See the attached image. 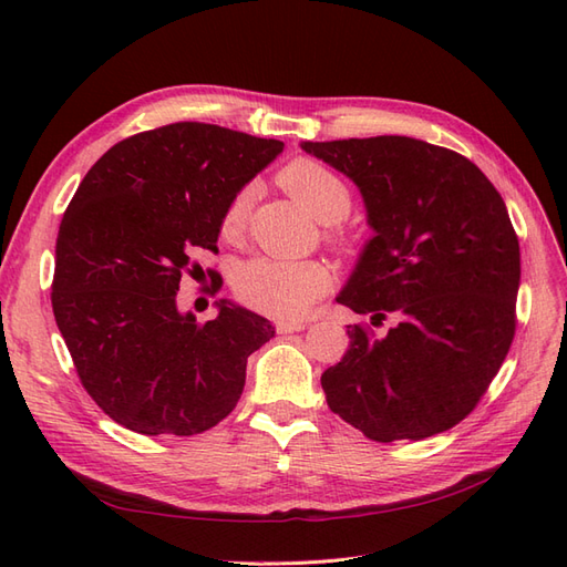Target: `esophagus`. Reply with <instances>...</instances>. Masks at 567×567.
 <instances>
[{
  "mask_svg": "<svg viewBox=\"0 0 567 567\" xmlns=\"http://www.w3.org/2000/svg\"><path fill=\"white\" fill-rule=\"evenodd\" d=\"M308 327V322H296V320H281L279 324H276V329H279V334H293V331H302Z\"/></svg>",
  "mask_w": 567,
  "mask_h": 567,
  "instance_id": "34e87169",
  "label": "esophagus"
}]
</instances>
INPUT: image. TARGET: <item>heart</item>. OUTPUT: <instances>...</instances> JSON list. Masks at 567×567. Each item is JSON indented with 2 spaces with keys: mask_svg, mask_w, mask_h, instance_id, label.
<instances>
[{
  "mask_svg": "<svg viewBox=\"0 0 567 567\" xmlns=\"http://www.w3.org/2000/svg\"><path fill=\"white\" fill-rule=\"evenodd\" d=\"M279 183L320 224H337L351 212L353 197L349 185L320 163L308 158L288 163L279 175ZM247 209H250V189L245 187L226 206L220 218V238L228 243L240 238ZM329 284L331 276L320 261L276 257L247 259L233 276L236 293L247 308L281 317V320H296L306 315Z\"/></svg>",
  "mask_w": 567,
  "mask_h": 567,
  "instance_id": "heart-1",
  "label": "heart"
}]
</instances>
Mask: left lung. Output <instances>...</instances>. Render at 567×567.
Returning a JSON list of instances; mask_svg holds the SVG:
<instances>
[{"label":"left lung","instance_id":"obj_1","mask_svg":"<svg viewBox=\"0 0 567 567\" xmlns=\"http://www.w3.org/2000/svg\"><path fill=\"white\" fill-rule=\"evenodd\" d=\"M361 189L372 236L337 302L349 351L322 372L329 409L378 443L450 431L474 411L515 337L519 243L498 189L450 148L411 136L302 142Z\"/></svg>","mask_w":567,"mask_h":567}]
</instances>
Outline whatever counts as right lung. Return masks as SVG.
Here are the masks:
<instances>
[{"label": "right lung", "instance_id": "obj_1", "mask_svg": "<svg viewBox=\"0 0 567 567\" xmlns=\"http://www.w3.org/2000/svg\"><path fill=\"white\" fill-rule=\"evenodd\" d=\"M284 151L276 140L175 122L122 140L69 202L54 247L52 312L79 380L110 419L142 435H197L236 409L247 358L274 337L218 300L197 322L179 279L216 250L228 202Z\"/></svg>", "mask_w": 567, "mask_h": 567}]
</instances>
